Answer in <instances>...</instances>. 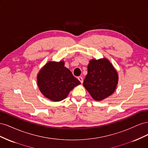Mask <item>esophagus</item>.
<instances>
[{"instance_id": "esophagus-1", "label": "esophagus", "mask_w": 148, "mask_h": 148, "mask_svg": "<svg viewBox=\"0 0 148 148\" xmlns=\"http://www.w3.org/2000/svg\"><path fill=\"white\" fill-rule=\"evenodd\" d=\"M78 79L79 81L80 82H81V83H83V79L82 77H78Z\"/></svg>"}]
</instances>
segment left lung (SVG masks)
Instances as JSON below:
<instances>
[{
    "instance_id": "obj_1",
    "label": "left lung",
    "mask_w": 148,
    "mask_h": 148,
    "mask_svg": "<svg viewBox=\"0 0 148 148\" xmlns=\"http://www.w3.org/2000/svg\"><path fill=\"white\" fill-rule=\"evenodd\" d=\"M118 82L117 71L108 59L89 60L83 86L95 101H102L112 95Z\"/></svg>"
}]
</instances>
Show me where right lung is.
Instances as JSON below:
<instances>
[{
    "label": "right lung",
    "mask_w": 148,
    "mask_h": 148,
    "mask_svg": "<svg viewBox=\"0 0 148 148\" xmlns=\"http://www.w3.org/2000/svg\"><path fill=\"white\" fill-rule=\"evenodd\" d=\"M37 84L40 91L53 102L64 100L70 91L81 84L65 66L64 60L49 61L37 75Z\"/></svg>",
    "instance_id": "obj_1"
}]
</instances>
